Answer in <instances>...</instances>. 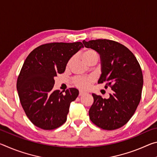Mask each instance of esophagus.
I'll return each instance as SVG.
<instances>
[{
  "label": "esophagus",
  "mask_w": 157,
  "mask_h": 157,
  "mask_svg": "<svg viewBox=\"0 0 157 157\" xmlns=\"http://www.w3.org/2000/svg\"><path fill=\"white\" fill-rule=\"evenodd\" d=\"M84 94H86V93L84 92V91H79V96H82V95H83Z\"/></svg>",
  "instance_id": "1"
}]
</instances>
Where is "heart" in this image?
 I'll return each instance as SVG.
<instances>
[{
	"mask_svg": "<svg viewBox=\"0 0 157 157\" xmlns=\"http://www.w3.org/2000/svg\"><path fill=\"white\" fill-rule=\"evenodd\" d=\"M98 57H99L98 53L94 49H86L82 53V59H83L86 63H88L92 60L98 61ZM72 61L73 58H71V59L68 61L67 66H69L71 65V63H72ZM94 82V78L91 76L77 77V78H75L73 79V83L75 84V86L79 89L83 90L88 89Z\"/></svg>",
	"mask_w": 157,
	"mask_h": 157,
	"instance_id": "heart-1",
	"label": "heart"
}]
</instances>
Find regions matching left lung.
<instances>
[{"label":"left lung","mask_w":157,"mask_h":157,"mask_svg":"<svg viewBox=\"0 0 157 157\" xmlns=\"http://www.w3.org/2000/svg\"><path fill=\"white\" fill-rule=\"evenodd\" d=\"M85 47L99 53L102 74L98 83L112 90L109 98L93 94L89 118L95 125L114 130L124 125L136 111L141 98L143 77L139 62L124 45L109 39L83 41Z\"/></svg>","instance_id":"1"}]
</instances>
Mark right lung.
<instances>
[{
  "label": "right lung",
  "instance_id": "obj_1",
  "mask_svg": "<svg viewBox=\"0 0 157 157\" xmlns=\"http://www.w3.org/2000/svg\"><path fill=\"white\" fill-rule=\"evenodd\" d=\"M82 42L48 43L34 49L26 58L17 82L21 106L34 125L44 130L65 123L71 102L79 95L71 88L54 91V78L65 71L68 61L83 48Z\"/></svg>",
  "mask_w": 157,
  "mask_h": 157
}]
</instances>
